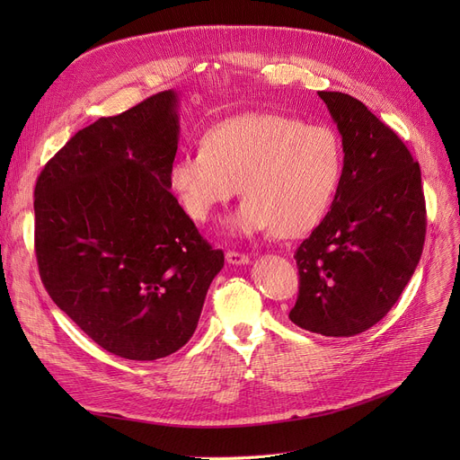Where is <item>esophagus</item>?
Listing matches in <instances>:
<instances>
[{
	"mask_svg": "<svg viewBox=\"0 0 460 460\" xmlns=\"http://www.w3.org/2000/svg\"><path fill=\"white\" fill-rule=\"evenodd\" d=\"M226 259L229 264H248L250 257L246 253H240V252H227Z\"/></svg>",
	"mask_w": 460,
	"mask_h": 460,
	"instance_id": "34e87169",
	"label": "esophagus"
}]
</instances>
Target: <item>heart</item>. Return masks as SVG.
Returning <instances> with one entry per match:
<instances>
[{
	"mask_svg": "<svg viewBox=\"0 0 460 460\" xmlns=\"http://www.w3.org/2000/svg\"><path fill=\"white\" fill-rule=\"evenodd\" d=\"M343 143L328 125H305L281 113H246L212 127L198 149L177 156L172 190L193 222H207L234 198L236 234L274 229L293 238L315 229L330 210L343 175Z\"/></svg>",
	"mask_w": 460,
	"mask_h": 460,
	"instance_id": "heart-1",
	"label": "heart"
}]
</instances>
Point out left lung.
<instances>
[{
	"instance_id": "obj_1",
	"label": "left lung",
	"mask_w": 460,
	"mask_h": 460,
	"mask_svg": "<svg viewBox=\"0 0 460 460\" xmlns=\"http://www.w3.org/2000/svg\"><path fill=\"white\" fill-rule=\"evenodd\" d=\"M343 139V175L324 220L298 246L296 326L350 337L385 317L425 243L420 164L364 102L319 91Z\"/></svg>"
}]
</instances>
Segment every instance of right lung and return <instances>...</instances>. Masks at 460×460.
Instances as JSON below:
<instances>
[{"label":"right lung","instance_id":"right-lung-1","mask_svg":"<svg viewBox=\"0 0 460 460\" xmlns=\"http://www.w3.org/2000/svg\"><path fill=\"white\" fill-rule=\"evenodd\" d=\"M169 89L72 136L35 186V252L48 295L104 350L149 361L184 347L224 252L169 188L179 143Z\"/></svg>","mask_w":460,"mask_h":460}]
</instances>
